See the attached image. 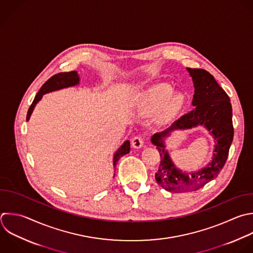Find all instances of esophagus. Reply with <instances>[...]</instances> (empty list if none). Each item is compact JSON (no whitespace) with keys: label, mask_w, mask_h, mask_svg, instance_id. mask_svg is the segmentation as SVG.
<instances>
[{"label":"esophagus","mask_w":253,"mask_h":253,"mask_svg":"<svg viewBox=\"0 0 253 253\" xmlns=\"http://www.w3.org/2000/svg\"><path fill=\"white\" fill-rule=\"evenodd\" d=\"M144 143V139L141 135H136L132 138L131 140V145L133 146V148H140Z\"/></svg>","instance_id":"1"}]
</instances>
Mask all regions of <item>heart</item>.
<instances>
[{
    "label": "heart",
    "mask_w": 253,
    "mask_h": 253,
    "mask_svg": "<svg viewBox=\"0 0 253 253\" xmlns=\"http://www.w3.org/2000/svg\"><path fill=\"white\" fill-rule=\"evenodd\" d=\"M171 93L172 88L168 84L153 85L136 97L135 106L139 113L145 116L153 114L161 106L158 118L161 121H167L179 111L183 104V97L181 95H171Z\"/></svg>",
    "instance_id": "1"
}]
</instances>
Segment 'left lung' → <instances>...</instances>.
<instances>
[{"label": "left lung", "instance_id": "1", "mask_svg": "<svg viewBox=\"0 0 253 253\" xmlns=\"http://www.w3.org/2000/svg\"><path fill=\"white\" fill-rule=\"evenodd\" d=\"M187 70L195 87L192 101L194 110L151 137V142L156 145L161 158L155 180L158 185L171 193L197 191L215 178L225 164L233 139L232 109L227 94L208 71L196 68H187ZM198 125H204L215 139L213 158L202 170L185 173L171 162L165 149L164 138L174 130L188 129Z\"/></svg>", "mask_w": 253, "mask_h": 253}]
</instances>
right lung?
<instances>
[{
  "label": "right lung",
  "instance_id": "1",
  "mask_svg": "<svg viewBox=\"0 0 253 253\" xmlns=\"http://www.w3.org/2000/svg\"><path fill=\"white\" fill-rule=\"evenodd\" d=\"M80 82V78L77 74L76 71H71V72H62V73H58L53 75L51 78H49L41 88V90L39 91V93L37 94L33 104L31 105L29 111H28V115H27V121L30 120L32 113L36 107V105L42 100V96L46 93L49 92H53L56 90H60L63 88H68L71 86H75L77 84H79ZM130 150V144H129V140H126L124 142V144L116 151V153L114 154V167L116 168L117 162L118 160L127 154Z\"/></svg>",
  "mask_w": 253,
  "mask_h": 253
}]
</instances>
